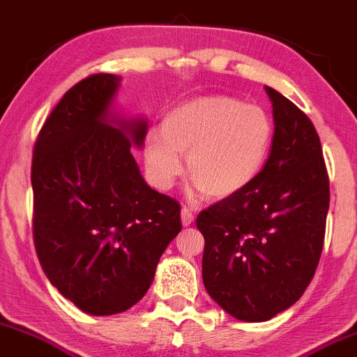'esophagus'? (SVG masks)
Here are the masks:
<instances>
[{"label":"esophagus","mask_w":357,"mask_h":357,"mask_svg":"<svg viewBox=\"0 0 357 357\" xmlns=\"http://www.w3.org/2000/svg\"><path fill=\"white\" fill-rule=\"evenodd\" d=\"M180 218H182L183 226H190L194 223V214L189 208H182V213H180Z\"/></svg>","instance_id":"34e87169"}]
</instances>
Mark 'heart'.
I'll return each mask as SVG.
<instances>
[{"instance_id": "b5f03b06", "label": "heart", "mask_w": 357, "mask_h": 357, "mask_svg": "<svg viewBox=\"0 0 357 357\" xmlns=\"http://www.w3.org/2000/svg\"><path fill=\"white\" fill-rule=\"evenodd\" d=\"M272 143V121L264 109L225 95L185 100L167 112L160 129L144 137V163L160 190L175 185L183 172L192 194L225 199L247 189L262 170Z\"/></svg>"}]
</instances>
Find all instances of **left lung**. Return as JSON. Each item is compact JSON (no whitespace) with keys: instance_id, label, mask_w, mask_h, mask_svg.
Masks as SVG:
<instances>
[{"instance_id":"1","label":"left lung","mask_w":357,"mask_h":357,"mask_svg":"<svg viewBox=\"0 0 357 357\" xmlns=\"http://www.w3.org/2000/svg\"><path fill=\"white\" fill-rule=\"evenodd\" d=\"M271 155L257 178L197 216L204 235L202 281L226 313L266 321L293 306L315 274L327 221L328 175L308 117L266 86Z\"/></svg>"}]
</instances>
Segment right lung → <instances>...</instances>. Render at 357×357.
Returning a JSON list of instances; mask_svg holds the SVG:
<instances>
[{"mask_svg": "<svg viewBox=\"0 0 357 357\" xmlns=\"http://www.w3.org/2000/svg\"><path fill=\"white\" fill-rule=\"evenodd\" d=\"M122 78L91 75L54 107L32 160L33 240L61 294L90 315L136 305L160 257L182 229L180 206L148 185L131 148H143L144 117L116 110Z\"/></svg>", "mask_w": 357, "mask_h": 357, "instance_id": "add662e5", "label": "right lung"}]
</instances>
